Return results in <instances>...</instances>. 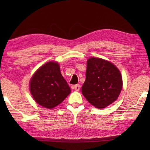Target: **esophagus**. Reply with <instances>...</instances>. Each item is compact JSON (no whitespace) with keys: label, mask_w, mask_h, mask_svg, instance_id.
<instances>
[{"label":"esophagus","mask_w":150,"mask_h":150,"mask_svg":"<svg viewBox=\"0 0 150 150\" xmlns=\"http://www.w3.org/2000/svg\"><path fill=\"white\" fill-rule=\"evenodd\" d=\"M80 87H81V85L79 84H77V85H75L73 86V88H74V89L77 91H79L80 90Z\"/></svg>","instance_id":"obj_1"}]
</instances>
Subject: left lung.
<instances>
[{
  "instance_id": "8db88e82",
  "label": "left lung",
  "mask_w": 150,
  "mask_h": 150,
  "mask_svg": "<svg viewBox=\"0 0 150 150\" xmlns=\"http://www.w3.org/2000/svg\"><path fill=\"white\" fill-rule=\"evenodd\" d=\"M122 88L121 73L113 63L98 57L87 60L81 91L88 103L97 108H105L117 99Z\"/></svg>"
}]
</instances>
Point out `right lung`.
<instances>
[{"instance_id": "obj_1", "label": "right lung", "mask_w": 150, "mask_h": 150, "mask_svg": "<svg viewBox=\"0 0 150 150\" xmlns=\"http://www.w3.org/2000/svg\"><path fill=\"white\" fill-rule=\"evenodd\" d=\"M30 91L35 102L48 109L62 103L71 93L59 63L54 62L45 63L35 72L30 81Z\"/></svg>"}]
</instances>
